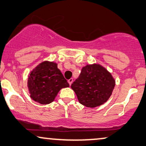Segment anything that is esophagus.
I'll list each match as a JSON object with an SVG mask.
<instances>
[{"instance_id": "34e87169", "label": "esophagus", "mask_w": 146, "mask_h": 146, "mask_svg": "<svg viewBox=\"0 0 146 146\" xmlns=\"http://www.w3.org/2000/svg\"><path fill=\"white\" fill-rule=\"evenodd\" d=\"M68 83L69 84V85H71V84H72V83H73V79H72V78H71V79H69L68 80Z\"/></svg>"}]
</instances>
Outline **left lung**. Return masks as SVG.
Returning a JSON list of instances; mask_svg holds the SVG:
<instances>
[{
  "instance_id": "left-lung-1",
  "label": "left lung",
  "mask_w": 146,
  "mask_h": 146,
  "mask_svg": "<svg viewBox=\"0 0 146 146\" xmlns=\"http://www.w3.org/2000/svg\"><path fill=\"white\" fill-rule=\"evenodd\" d=\"M115 81L111 74L101 65H87L71 85L81 104L90 108L100 106L112 94Z\"/></svg>"
}]
</instances>
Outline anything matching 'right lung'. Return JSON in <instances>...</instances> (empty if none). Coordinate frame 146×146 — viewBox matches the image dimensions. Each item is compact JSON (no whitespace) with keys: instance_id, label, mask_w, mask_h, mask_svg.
<instances>
[{"instance_id":"right-lung-1","label":"right lung","mask_w":146,"mask_h":146,"mask_svg":"<svg viewBox=\"0 0 146 146\" xmlns=\"http://www.w3.org/2000/svg\"><path fill=\"white\" fill-rule=\"evenodd\" d=\"M69 86L67 80L57 68V64L53 62L41 63L28 76V87L30 97L42 104L51 103L62 88Z\"/></svg>"}]
</instances>
